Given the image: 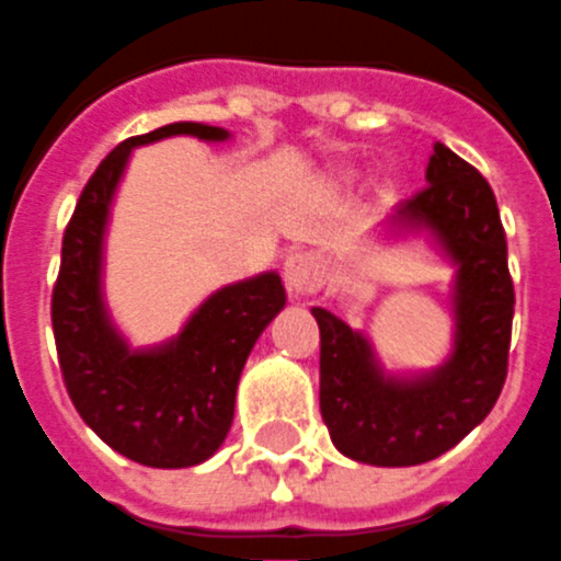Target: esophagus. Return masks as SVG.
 <instances>
[{
	"label": "esophagus",
	"instance_id": "1",
	"mask_svg": "<svg viewBox=\"0 0 561 561\" xmlns=\"http://www.w3.org/2000/svg\"><path fill=\"white\" fill-rule=\"evenodd\" d=\"M284 280L286 289L293 295L318 293L321 284H324V266H321V260L316 254H293L284 263Z\"/></svg>",
	"mask_w": 561,
	"mask_h": 561
}]
</instances>
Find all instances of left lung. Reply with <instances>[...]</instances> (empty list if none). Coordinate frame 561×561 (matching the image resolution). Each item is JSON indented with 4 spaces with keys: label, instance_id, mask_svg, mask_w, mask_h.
I'll use <instances>...</instances> for the list:
<instances>
[{
    "label": "left lung",
    "instance_id": "1",
    "mask_svg": "<svg viewBox=\"0 0 561 561\" xmlns=\"http://www.w3.org/2000/svg\"><path fill=\"white\" fill-rule=\"evenodd\" d=\"M423 191L397 219L432 228L458 263L455 351L420 379H393L376 365L362 333L312 307L321 330V416L335 449L370 466H416L440 458L483 423L507 379L515 289L507 234L490 182L446 145H434Z\"/></svg>",
    "mask_w": 561,
    "mask_h": 561
}]
</instances>
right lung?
<instances>
[{
  "instance_id": "add662e5",
  "label": "right lung",
  "mask_w": 561,
  "mask_h": 561,
  "mask_svg": "<svg viewBox=\"0 0 561 561\" xmlns=\"http://www.w3.org/2000/svg\"><path fill=\"white\" fill-rule=\"evenodd\" d=\"M168 136L222 141V127L179 121L121 141L83 187L51 293V327L62 382L83 423L106 446L153 469L208 460L234 420L237 382L257 335L284 309L275 272L219 289L185 330L156 351H129L101 295V249L110 203L129 150Z\"/></svg>"
}]
</instances>
